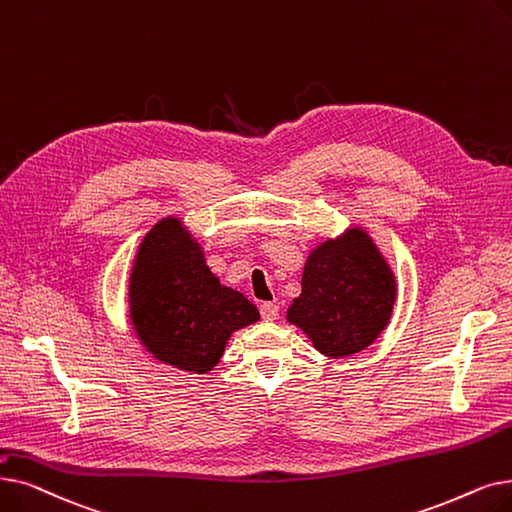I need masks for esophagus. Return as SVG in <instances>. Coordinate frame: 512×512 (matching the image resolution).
I'll use <instances>...</instances> for the list:
<instances>
[{
	"mask_svg": "<svg viewBox=\"0 0 512 512\" xmlns=\"http://www.w3.org/2000/svg\"><path fill=\"white\" fill-rule=\"evenodd\" d=\"M278 311H280V307L272 301H265V303L259 305V314L265 322H274L278 318Z\"/></svg>",
	"mask_w": 512,
	"mask_h": 512,
	"instance_id": "34e87169",
	"label": "esophagus"
}]
</instances>
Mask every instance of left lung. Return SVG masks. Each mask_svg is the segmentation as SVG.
Returning <instances> with one entry per match:
<instances>
[{
  "instance_id": "left-lung-1",
  "label": "left lung",
  "mask_w": 512,
  "mask_h": 512,
  "mask_svg": "<svg viewBox=\"0 0 512 512\" xmlns=\"http://www.w3.org/2000/svg\"><path fill=\"white\" fill-rule=\"evenodd\" d=\"M395 278L372 238L351 228L311 251L301 295L286 318L328 358H345L372 345L391 320Z\"/></svg>"
}]
</instances>
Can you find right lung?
<instances>
[{"label": "right lung", "instance_id": "obj_1", "mask_svg": "<svg viewBox=\"0 0 512 512\" xmlns=\"http://www.w3.org/2000/svg\"><path fill=\"white\" fill-rule=\"evenodd\" d=\"M129 314L154 358L198 374L213 370L234 330L259 320L247 297L219 284L198 242L173 217L159 221L140 244Z\"/></svg>", "mask_w": 512, "mask_h": 512}]
</instances>
